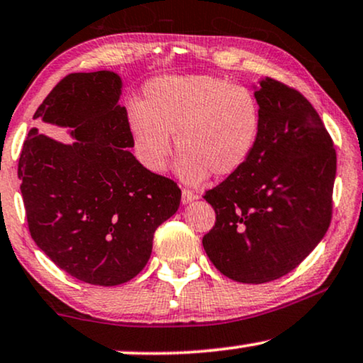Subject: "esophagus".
<instances>
[{"label":"esophagus","mask_w":363,"mask_h":363,"mask_svg":"<svg viewBox=\"0 0 363 363\" xmlns=\"http://www.w3.org/2000/svg\"><path fill=\"white\" fill-rule=\"evenodd\" d=\"M182 204H189V202H192V201H196L197 199V194L196 192H192L191 189H182Z\"/></svg>","instance_id":"1"}]
</instances>
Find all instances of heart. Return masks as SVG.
I'll list each match as a JSON object with an SVG mask.
<instances>
[{
    "mask_svg": "<svg viewBox=\"0 0 363 363\" xmlns=\"http://www.w3.org/2000/svg\"><path fill=\"white\" fill-rule=\"evenodd\" d=\"M128 125L139 161L162 172L172 151H181L176 172L201 184L212 172H239L257 147L262 108L252 91L211 74L161 76L144 88L141 103L128 106Z\"/></svg>",
    "mask_w": 363,
    "mask_h": 363,
    "instance_id": "b5f03b06",
    "label": "heart"
}]
</instances>
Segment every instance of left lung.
I'll return each mask as SVG.
<instances>
[{
	"label": "left lung",
	"instance_id": "left-lung-1",
	"mask_svg": "<svg viewBox=\"0 0 363 363\" xmlns=\"http://www.w3.org/2000/svg\"><path fill=\"white\" fill-rule=\"evenodd\" d=\"M262 133L249 162L204 199L216 224L202 238L225 277L264 284L315 249L332 219L337 154L313 106L291 86L264 77L255 89Z\"/></svg>",
	"mask_w": 363,
	"mask_h": 363
}]
</instances>
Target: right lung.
<instances>
[{
    "label": "right lung",
    "mask_w": 363,
    "mask_h": 363,
    "mask_svg": "<svg viewBox=\"0 0 363 363\" xmlns=\"http://www.w3.org/2000/svg\"><path fill=\"white\" fill-rule=\"evenodd\" d=\"M113 71L72 72L33 118L71 128L62 144L33 128L18 162L28 227L38 247L77 280L113 287L136 277L154 232L176 214L181 189L147 171L134 147Z\"/></svg>",
    "instance_id": "add662e5"
}]
</instances>
